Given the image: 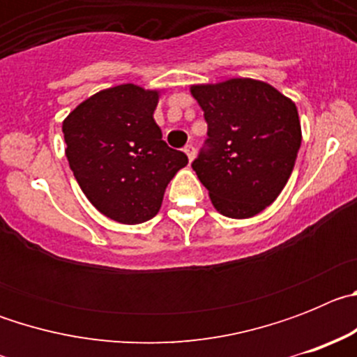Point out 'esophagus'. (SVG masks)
<instances>
[{
    "label": "esophagus",
    "instance_id": "34e87169",
    "mask_svg": "<svg viewBox=\"0 0 357 357\" xmlns=\"http://www.w3.org/2000/svg\"><path fill=\"white\" fill-rule=\"evenodd\" d=\"M184 153H185V155H188L189 162H191V160L195 159V146H193V144H185V146H184Z\"/></svg>",
    "mask_w": 357,
    "mask_h": 357
}]
</instances>
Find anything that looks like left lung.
I'll return each instance as SVG.
<instances>
[{"mask_svg": "<svg viewBox=\"0 0 357 357\" xmlns=\"http://www.w3.org/2000/svg\"><path fill=\"white\" fill-rule=\"evenodd\" d=\"M207 139L193 169L223 216L252 218L279 197L295 166L302 132L295 103L252 78L193 85Z\"/></svg>", "mask_w": 357, "mask_h": 357, "instance_id": "8db88e82", "label": "left lung"}]
</instances>
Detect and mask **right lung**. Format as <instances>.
<instances>
[{"label":"right lung","mask_w":357,"mask_h":357,"mask_svg":"<svg viewBox=\"0 0 357 357\" xmlns=\"http://www.w3.org/2000/svg\"><path fill=\"white\" fill-rule=\"evenodd\" d=\"M157 91L123 84L87 98L62 123L66 157L78 185L107 218L127 225L151 220L164 191L188 164L162 141L153 119Z\"/></svg>","instance_id":"1"}]
</instances>
